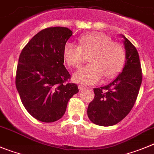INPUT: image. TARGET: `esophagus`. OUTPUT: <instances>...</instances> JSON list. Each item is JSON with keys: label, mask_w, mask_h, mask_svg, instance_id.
Returning <instances> with one entry per match:
<instances>
[{"label": "esophagus", "mask_w": 154, "mask_h": 154, "mask_svg": "<svg viewBox=\"0 0 154 154\" xmlns=\"http://www.w3.org/2000/svg\"><path fill=\"white\" fill-rule=\"evenodd\" d=\"M79 91H83L85 89V87L83 85H79Z\"/></svg>", "instance_id": "obj_1"}]
</instances>
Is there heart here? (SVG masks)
<instances>
[{"label": "heart", "mask_w": 154, "mask_h": 154, "mask_svg": "<svg viewBox=\"0 0 154 154\" xmlns=\"http://www.w3.org/2000/svg\"><path fill=\"white\" fill-rule=\"evenodd\" d=\"M79 46L66 44L63 57L69 66L78 68L88 57L90 64L74 73L73 79L82 85H94L105 78H113L121 71L125 60L123 47L103 33H91L82 36Z\"/></svg>", "instance_id": "heart-1"}]
</instances>
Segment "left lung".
<instances>
[{"mask_svg": "<svg viewBox=\"0 0 154 154\" xmlns=\"http://www.w3.org/2000/svg\"><path fill=\"white\" fill-rule=\"evenodd\" d=\"M125 62L116 78L103 87L94 88V98L88 107L93 123L111 126L122 121L132 109L142 82L140 59L135 47L123 35Z\"/></svg>", "mask_w": 154, "mask_h": 154, "instance_id": "1", "label": "left lung"}]
</instances>
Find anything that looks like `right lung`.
Instances as JSON below:
<instances>
[{
	"instance_id": "obj_1",
	"label": "right lung",
	"mask_w": 154,
	"mask_h": 154,
	"mask_svg": "<svg viewBox=\"0 0 154 154\" xmlns=\"http://www.w3.org/2000/svg\"><path fill=\"white\" fill-rule=\"evenodd\" d=\"M72 32L51 27L32 38L22 51L16 86L23 106L31 116L44 122L62 118L78 85L66 83L70 75L64 66L63 48Z\"/></svg>"
}]
</instances>
